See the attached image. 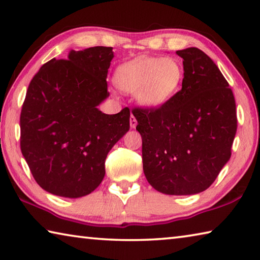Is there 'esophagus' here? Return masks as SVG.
I'll use <instances>...</instances> for the list:
<instances>
[{"mask_svg":"<svg viewBox=\"0 0 260 260\" xmlns=\"http://www.w3.org/2000/svg\"><path fill=\"white\" fill-rule=\"evenodd\" d=\"M129 125H131V128H135L136 125H138V121H136V118L133 116V114H131Z\"/></svg>","mask_w":260,"mask_h":260,"instance_id":"34e87169","label":"esophagus"}]
</instances>
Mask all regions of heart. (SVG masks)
Instances as JSON below:
<instances>
[{"label": "heart", "mask_w": 260, "mask_h": 260, "mask_svg": "<svg viewBox=\"0 0 260 260\" xmlns=\"http://www.w3.org/2000/svg\"><path fill=\"white\" fill-rule=\"evenodd\" d=\"M182 79L183 68L178 59L141 56L121 64L113 81L125 93H135L142 107L156 109L173 98Z\"/></svg>", "instance_id": "heart-1"}]
</instances>
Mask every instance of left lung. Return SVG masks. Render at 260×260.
<instances>
[{
  "label": "left lung",
  "mask_w": 260,
  "mask_h": 260,
  "mask_svg": "<svg viewBox=\"0 0 260 260\" xmlns=\"http://www.w3.org/2000/svg\"><path fill=\"white\" fill-rule=\"evenodd\" d=\"M181 90L158 109H134L143 172L157 191L195 195L208 189L231 158L237 119L230 85L210 57L191 47Z\"/></svg>",
  "instance_id": "obj_1"
}]
</instances>
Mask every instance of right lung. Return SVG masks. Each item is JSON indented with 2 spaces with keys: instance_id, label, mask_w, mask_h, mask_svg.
<instances>
[{
  "instance_id": "obj_1",
  "label": "right lung",
  "mask_w": 260,
  "mask_h": 260,
  "mask_svg": "<svg viewBox=\"0 0 260 260\" xmlns=\"http://www.w3.org/2000/svg\"><path fill=\"white\" fill-rule=\"evenodd\" d=\"M111 47L71 50L52 58L30 81L20 114L21 153L39 186L52 195L79 199L105 175V158L129 131V110L107 114Z\"/></svg>"
}]
</instances>
